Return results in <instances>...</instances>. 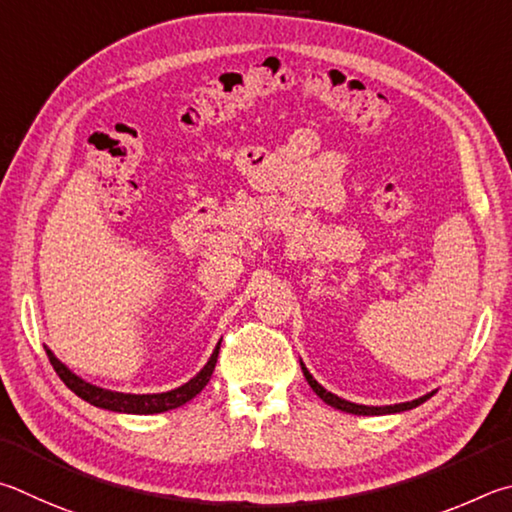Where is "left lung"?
<instances>
[{"label":"left lung","mask_w":512,"mask_h":512,"mask_svg":"<svg viewBox=\"0 0 512 512\" xmlns=\"http://www.w3.org/2000/svg\"><path fill=\"white\" fill-rule=\"evenodd\" d=\"M301 371H303V375H306V380H308V384L312 387V391L317 393V396L326 402V405H330V407H335V409H339V411H346V414H355V416H384V414H400V411H409V409H414V407H418V405H423L425 400H429L434 396L436 391H432V393H425L423 398H416V400H411V402H400V405H387V407H369V405H355V402H348V400H344V398H339V396H335V393H330V391H326L324 387H321V384L312 378V373L306 369V364L301 362Z\"/></svg>","instance_id":"8db88e82"}]
</instances>
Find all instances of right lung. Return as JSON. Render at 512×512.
Masks as SVG:
<instances>
[{"mask_svg": "<svg viewBox=\"0 0 512 512\" xmlns=\"http://www.w3.org/2000/svg\"><path fill=\"white\" fill-rule=\"evenodd\" d=\"M218 353H220V344L215 346V351L209 357V362L204 364V369L197 373L195 378H191L186 384H182V387H177L173 391L121 393V391L101 389V387H96V384H89L83 378H78L74 371H69L67 366L62 364L58 357L47 348L51 366L60 375V380L65 382L78 398H83L85 402H89V405H94V407H101L107 411H119V414H161V411H170V409L186 405L188 400H193L197 393H200L206 384H209L213 369H215V362H218Z\"/></svg>", "mask_w": 512, "mask_h": 512, "instance_id": "1", "label": "right lung"}]
</instances>
